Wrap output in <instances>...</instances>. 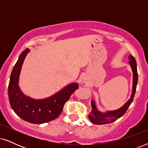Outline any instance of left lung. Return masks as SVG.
I'll return each mask as SVG.
<instances>
[{"mask_svg": "<svg viewBox=\"0 0 148 148\" xmlns=\"http://www.w3.org/2000/svg\"><path fill=\"white\" fill-rule=\"evenodd\" d=\"M129 58L130 60L129 63L132 69L133 77V90H132V94H131V98L128 100V102L125 103L124 106H123L121 108L114 111H108L106 113H102L97 110L95 102L94 100L91 102L92 104V111L88 115L89 119L90 121L94 124L96 125H104L108 124V123H111L116 121L117 119L121 118V116L125 114V113L127 112V109L129 108L131 103L133 100L135 92H136V88L137 82H138V74H137V62L135 60V58L130 54L129 56Z\"/></svg>", "mask_w": 148, "mask_h": 148, "instance_id": "1", "label": "left lung"}]
</instances>
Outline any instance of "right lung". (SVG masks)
<instances>
[{"mask_svg": "<svg viewBox=\"0 0 148 148\" xmlns=\"http://www.w3.org/2000/svg\"><path fill=\"white\" fill-rule=\"evenodd\" d=\"M29 52L26 48L21 52L12 70L8 89L11 108L23 120L33 124H42L54 120L62 112L64 105L73 93L79 88L77 84H71L53 96L36 100L24 96L18 86L19 77L24 58Z\"/></svg>", "mask_w": 148, "mask_h": 148, "instance_id": "add662e5", "label": "right lung"}]
</instances>
